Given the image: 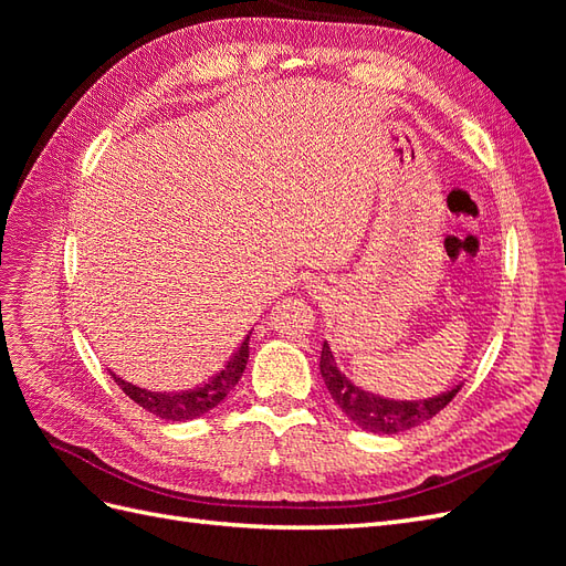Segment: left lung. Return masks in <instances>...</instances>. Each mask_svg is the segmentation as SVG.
Listing matches in <instances>:
<instances>
[{"mask_svg": "<svg viewBox=\"0 0 566 566\" xmlns=\"http://www.w3.org/2000/svg\"><path fill=\"white\" fill-rule=\"evenodd\" d=\"M321 375L328 387L331 397L342 408L354 424L361 427L366 432L375 434H399L410 430V427H418L424 420L434 418L439 410L447 408L462 385H455L453 389L439 394V397H430L422 401H391L382 399L378 394H370L358 389L352 380L339 373L335 356L328 347V342H323L321 352Z\"/></svg>", "mask_w": 566, "mask_h": 566, "instance_id": "8db88e82", "label": "left lung"}]
</instances>
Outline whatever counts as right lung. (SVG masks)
I'll return each mask as SVG.
<instances>
[{
	"label": "right lung",
	"instance_id": "add662e5",
	"mask_svg": "<svg viewBox=\"0 0 566 566\" xmlns=\"http://www.w3.org/2000/svg\"><path fill=\"white\" fill-rule=\"evenodd\" d=\"M250 335L252 331L245 335L241 347L235 349V354L229 358L227 366L221 368L214 378L188 391H175V394L148 391L125 382L123 378H117V375H113V380L134 403H139L153 416H158L163 420H172V422L193 420V418H200L202 413H208V410H212L217 403L224 401L227 394L238 385V380H241V375L248 366V356H250Z\"/></svg>",
	"mask_w": 566,
	"mask_h": 566
}]
</instances>
